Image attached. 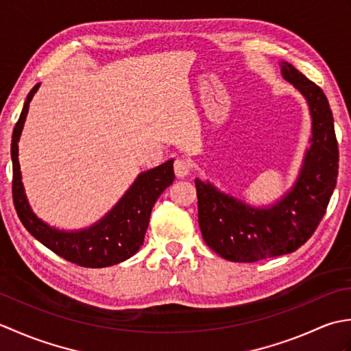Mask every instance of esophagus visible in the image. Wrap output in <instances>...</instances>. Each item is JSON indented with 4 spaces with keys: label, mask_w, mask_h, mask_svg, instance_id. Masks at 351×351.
Segmentation results:
<instances>
[{
    "label": "esophagus",
    "mask_w": 351,
    "mask_h": 351,
    "mask_svg": "<svg viewBox=\"0 0 351 351\" xmlns=\"http://www.w3.org/2000/svg\"><path fill=\"white\" fill-rule=\"evenodd\" d=\"M173 167H175L176 176L184 178V176H187L190 171H191V162L187 158H178L175 161V166Z\"/></svg>",
    "instance_id": "esophagus-1"
}]
</instances>
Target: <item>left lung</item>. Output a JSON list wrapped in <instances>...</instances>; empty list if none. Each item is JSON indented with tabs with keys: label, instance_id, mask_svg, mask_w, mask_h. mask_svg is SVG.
Listing matches in <instances>:
<instances>
[{
	"label": "left lung",
	"instance_id": "left-lung-1",
	"mask_svg": "<svg viewBox=\"0 0 351 351\" xmlns=\"http://www.w3.org/2000/svg\"><path fill=\"white\" fill-rule=\"evenodd\" d=\"M280 73L306 101L312 122L309 147L293 187L268 206H253L210 181H195L204 240L232 263H256L299 249L322 221L337 185L339 152L329 101L293 64L282 62Z\"/></svg>",
	"mask_w": 351,
	"mask_h": 351
}]
</instances>
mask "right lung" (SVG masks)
Masks as SVG:
<instances>
[{
	"mask_svg": "<svg viewBox=\"0 0 351 351\" xmlns=\"http://www.w3.org/2000/svg\"><path fill=\"white\" fill-rule=\"evenodd\" d=\"M39 87L40 83L28 93L12 136L13 202L22 225L45 247L69 263L88 268H102L122 263L136 255L143 244L149 217L156 199L175 180L173 160L138 173L119 202L92 226L66 230L48 225L37 217L28 202L18 158V143L24 130L29 102Z\"/></svg>",
	"mask_w": 351,
	"mask_h": 351,
	"instance_id": "obj_1",
	"label": "right lung"
}]
</instances>
